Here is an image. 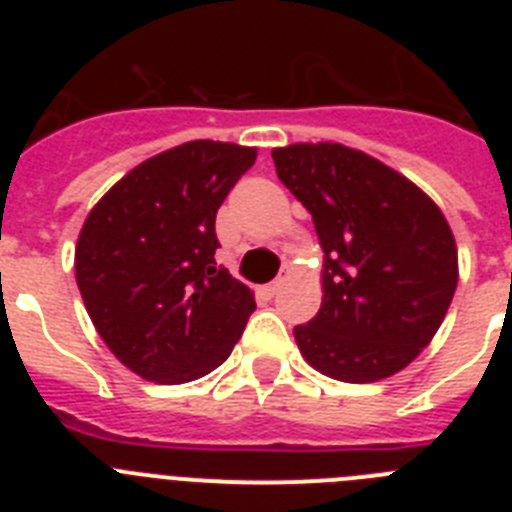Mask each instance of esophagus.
<instances>
[{
    "label": "esophagus",
    "instance_id": "obj_1",
    "mask_svg": "<svg viewBox=\"0 0 512 512\" xmlns=\"http://www.w3.org/2000/svg\"><path fill=\"white\" fill-rule=\"evenodd\" d=\"M289 277H292V266L284 264L282 271H279V277L274 279V282H271V284H266V295H277L279 289H282L284 284H287Z\"/></svg>",
    "mask_w": 512,
    "mask_h": 512
}]
</instances>
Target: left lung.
<instances>
[{
  "label": "left lung",
  "mask_w": 512,
  "mask_h": 512,
  "mask_svg": "<svg viewBox=\"0 0 512 512\" xmlns=\"http://www.w3.org/2000/svg\"><path fill=\"white\" fill-rule=\"evenodd\" d=\"M271 158L323 248V302L295 328L300 354L338 382L392 377L433 341L459 282L441 207L408 176L341 143H292Z\"/></svg>",
  "instance_id": "left-lung-1"
}]
</instances>
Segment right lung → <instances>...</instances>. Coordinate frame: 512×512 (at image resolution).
Here are the masks:
<instances>
[{
    "label": "right lung",
    "mask_w": 512,
    "mask_h": 512,
    "mask_svg": "<svg viewBox=\"0 0 512 512\" xmlns=\"http://www.w3.org/2000/svg\"><path fill=\"white\" fill-rule=\"evenodd\" d=\"M256 148L189 140L130 169L89 210L74 269L94 328L148 382L182 384L230 356L256 310L217 266V207Z\"/></svg>",
    "instance_id": "1"
}]
</instances>
